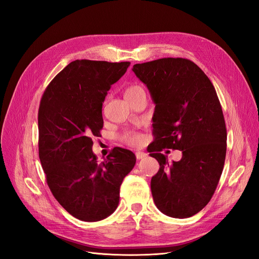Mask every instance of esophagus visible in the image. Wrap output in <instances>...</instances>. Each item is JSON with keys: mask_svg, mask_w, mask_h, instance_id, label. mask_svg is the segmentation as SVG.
I'll return each instance as SVG.
<instances>
[{"mask_svg": "<svg viewBox=\"0 0 259 259\" xmlns=\"http://www.w3.org/2000/svg\"><path fill=\"white\" fill-rule=\"evenodd\" d=\"M135 154H136V158H137V160H142V159H145L146 156H147V153H145V152H142V151H137Z\"/></svg>", "mask_w": 259, "mask_h": 259, "instance_id": "esophagus-1", "label": "esophagus"}]
</instances>
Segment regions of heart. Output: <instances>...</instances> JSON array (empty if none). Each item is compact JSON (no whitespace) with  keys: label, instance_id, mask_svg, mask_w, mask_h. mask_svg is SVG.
Listing matches in <instances>:
<instances>
[{"label":"heart","instance_id":"1","mask_svg":"<svg viewBox=\"0 0 259 259\" xmlns=\"http://www.w3.org/2000/svg\"><path fill=\"white\" fill-rule=\"evenodd\" d=\"M139 91H144V90L138 85H132L126 90V92H125V95H128V94H134ZM122 139H123V142H125L131 146H139L143 142V136L138 134V133H136V132L126 131L125 133H123Z\"/></svg>","mask_w":259,"mask_h":259}]
</instances>
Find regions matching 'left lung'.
Segmentation results:
<instances>
[{
    "label": "left lung",
    "mask_w": 259,
    "mask_h": 259,
    "mask_svg": "<svg viewBox=\"0 0 259 259\" xmlns=\"http://www.w3.org/2000/svg\"><path fill=\"white\" fill-rule=\"evenodd\" d=\"M155 104L150 156L160 164L151 178L153 201L163 214L188 218L213 197L222 176L227 130L221 103L207 75L186 58H161L133 67ZM183 152L168 163L163 148Z\"/></svg>",
    "instance_id": "left-lung-1"
}]
</instances>
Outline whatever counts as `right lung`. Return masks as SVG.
Wrapping results in <instances>:
<instances>
[{
	"mask_svg": "<svg viewBox=\"0 0 259 259\" xmlns=\"http://www.w3.org/2000/svg\"><path fill=\"white\" fill-rule=\"evenodd\" d=\"M131 62L74 60L54 77L38 107V156L53 195L69 214L98 222L119 205L120 187L136 156L114 148L103 162L93 138L104 126L103 103Z\"/></svg>",
	"mask_w": 259,
	"mask_h": 259,
	"instance_id": "1",
	"label": "right lung"
}]
</instances>
